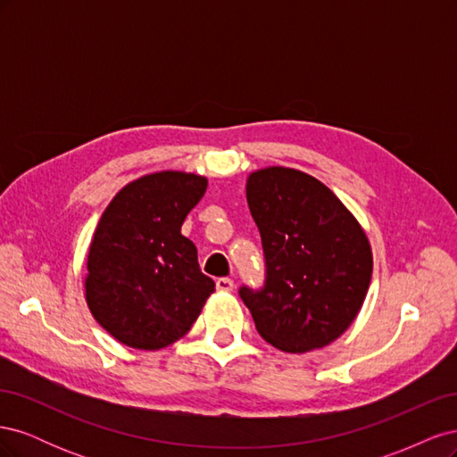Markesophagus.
<instances>
[{"mask_svg": "<svg viewBox=\"0 0 457 457\" xmlns=\"http://www.w3.org/2000/svg\"><path fill=\"white\" fill-rule=\"evenodd\" d=\"M215 286H217V289H219V292H232V287H234V282H232L230 278H217Z\"/></svg>", "mask_w": 457, "mask_h": 457, "instance_id": "34e87169", "label": "esophagus"}]
</instances>
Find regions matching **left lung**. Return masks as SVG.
Here are the masks:
<instances>
[{
	"instance_id": "obj_1",
	"label": "left lung",
	"mask_w": 457,
	"mask_h": 457,
	"mask_svg": "<svg viewBox=\"0 0 457 457\" xmlns=\"http://www.w3.org/2000/svg\"><path fill=\"white\" fill-rule=\"evenodd\" d=\"M245 198L267 261L265 287H240L259 336L284 353L326 347L364 305L373 269L364 228L324 183L294 168L250 173Z\"/></svg>"
}]
</instances>
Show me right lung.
I'll return each mask as SVG.
<instances>
[{
    "label": "right lung",
    "mask_w": 457,
    "mask_h": 457,
    "mask_svg": "<svg viewBox=\"0 0 457 457\" xmlns=\"http://www.w3.org/2000/svg\"><path fill=\"white\" fill-rule=\"evenodd\" d=\"M207 179L158 171L123 187L104 210L87 253L93 318L131 349L158 351L187 336L215 282L181 227Z\"/></svg>",
    "instance_id": "right-lung-1"
}]
</instances>
